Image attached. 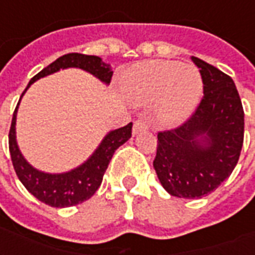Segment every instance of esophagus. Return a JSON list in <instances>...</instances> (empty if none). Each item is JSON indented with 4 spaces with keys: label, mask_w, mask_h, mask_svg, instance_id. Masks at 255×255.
Masks as SVG:
<instances>
[{
    "label": "esophagus",
    "mask_w": 255,
    "mask_h": 255,
    "mask_svg": "<svg viewBox=\"0 0 255 255\" xmlns=\"http://www.w3.org/2000/svg\"><path fill=\"white\" fill-rule=\"evenodd\" d=\"M146 129H149V124L144 122V120H136V122L133 123V135H136V133H139L140 131H146Z\"/></svg>",
    "instance_id": "1"
}]
</instances>
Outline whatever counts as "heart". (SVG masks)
Segmentation results:
<instances>
[{
	"mask_svg": "<svg viewBox=\"0 0 255 255\" xmlns=\"http://www.w3.org/2000/svg\"><path fill=\"white\" fill-rule=\"evenodd\" d=\"M124 89L135 104L155 101V119L165 127L182 124L201 101V73L191 64L168 60L146 61L131 68L124 76Z\"/></svg>",
	"mask_w": 255,
	"mask_h": 255,
	"instance_id": "b5f03b06",
	"label": "heart"
}]
</instances>
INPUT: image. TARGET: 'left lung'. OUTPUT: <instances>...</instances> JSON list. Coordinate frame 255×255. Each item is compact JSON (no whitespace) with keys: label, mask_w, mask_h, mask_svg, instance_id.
<instances>
[{"label":"left lung","mask_w":255,"mask_h":255,"mask_svg":"<svg viewBox=\"0 0 255 255\" xmlns=\"http://www.w3.org/2000/svg\"><path fill=\"white\" fill-rule=\"evenodd\" d=\"M191 60L202 76V100L182 126L158 132L153 161L162 187L188 199L208 195L230 176L245 133V112L234 80L201 58Z\"/></svg>","instance_id":"obj_1"}]
</instances>
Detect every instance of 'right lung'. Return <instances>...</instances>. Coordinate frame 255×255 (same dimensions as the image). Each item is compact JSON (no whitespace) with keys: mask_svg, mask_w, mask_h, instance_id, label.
<instances>
[{"mask_svg":"<svg viewBox=\"0 0 255 255\" xmlns=\"http://www.w3.org/2000/svg\"><path fill=\"white\" fill-rule=\"evenodd\" d=\"M65 68H80L86 72L94 75L95 78H98L105 84L111 83L112 75H113L111 65L104 63L98 56L69 53L58 57L54 63L43 68L39 73H36L25 87L21 97L24 95L31 84L38 79L52 75ZM20 100L13 112L12 124L9 129V151H10L14 172L19 180L36 199L53 208H68L87 201L94 195L101 186L104 173L115 151L131 138L132 123L106 133V136L102 139V142L91 154V157L78 168L64 173H46V172L38 171L27 162L23 154L20 153L19 146L16 142V116H17Z\"/></svg>","mask_w":255,"mask_h":255,"instance_id":"obj_1","label":"right lung"}]
</instances>
